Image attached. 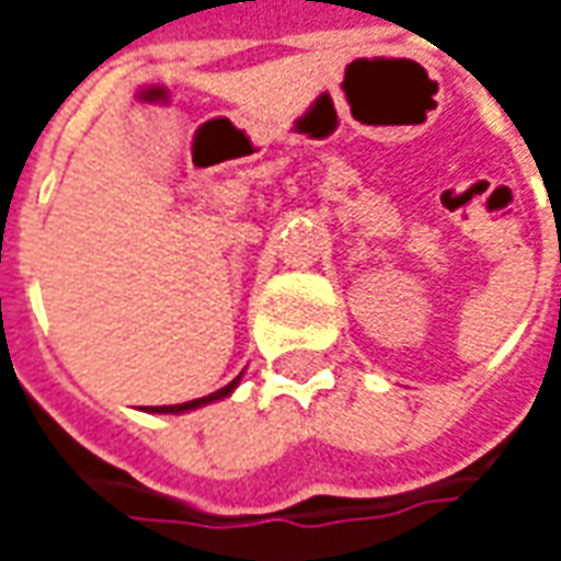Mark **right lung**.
<instances>
[{"mask_svg":"<svg viewBox=\"0 0 561 561\" xmlns=\"http://www.w3.org/2000/svg\"><path fill=\"white\" fill-rule=\"evenodd\" d=\"M240 378H243V373L233 378V381H228L225 388L216 390V393H209V397H201V400H192V402H180V405H149L147 412L152 414H180V412H192V409H201V405H209V402L216 400H225V397H231L233 388L240 385Z\"/></svg>","mask_w":561,"mask_h":561,"instance_id":"right-lung-1","label":"right lung"}]
</instances>
